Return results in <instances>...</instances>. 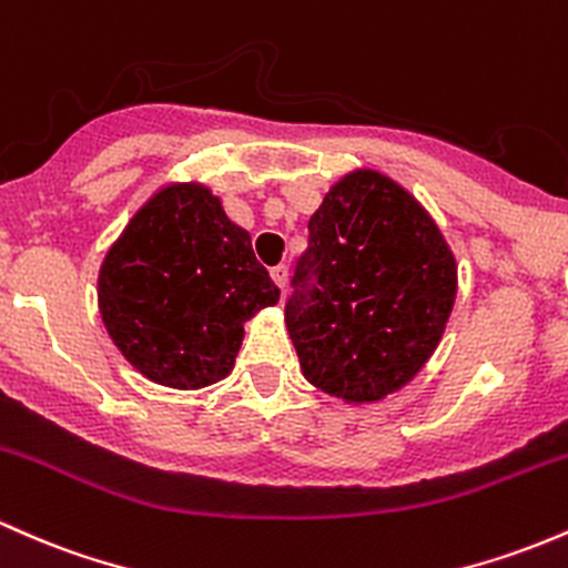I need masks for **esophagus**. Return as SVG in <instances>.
Returning <instances> with one entry per match:
<instances>
[{"label": "esophagus", "instance_id": "34e87169", "mask_svg": "<svg viewBox=\"0 0 568 568\" xmlns=\"http://www.w3.org/2000/svg\"><path fill=\"white\" fill-rule=\"evenodd\" d=\"M271 278H273V282H276L278 290H284L286 278H290V267H286V265H276V267H273V271H271Z\"/></svg>", "mask_w": 568, "mask_h": 568}]
</instances>
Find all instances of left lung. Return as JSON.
I'll return each instance as SVG.
<instances>
[{
    "label": "left lung",
    "instance_id": "obj_1",
    "mask_svg": "<svg viewBox=\"0 0 568 568\" xmlns=\"http://www.w3.org/2000/svg\"><path fill=\"white\" fill-rule=\"evenodd\" d=\"M284 320L303 376L376 404L423 371L457 295V262L430 213L379 170L335 181L308 222Z\"/></svg>",
    "mask_w": 568,
    "mask_h": 568
}]
</instances>
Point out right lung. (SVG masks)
Instances as JSON below:
<instances>
[{"instance_id":"add662e5","label":"right lung","mask_w":568,"mask_h":568,"mask_svg":"<svg viewBox=\"0 0 568 568\" xmlns=\"http://www.w3.org/2000/svg\"><path fill=\"white\" fill-rule=\"evenodd\" d=\"M278 295L252 235L197 181L156 189L108 248L97 278L113 344L145 379L173 389L222 382L243 325Z\"/></svg>"}]
</instances>
